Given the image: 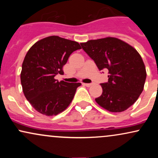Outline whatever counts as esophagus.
Masks as SVG:
<instances>
[{"label": "esophagus", "instance_id": "obj_1", "mask_svg": "<svg viewBox=\"0 0 158 158\" xmlns=\"http://www.w3.org/2000/svg\"><path fill=\"white\" fill-rule=\"evenodd\" d=\"M83 85H85V86H87V87H90L92 85L91 83H83Z\"/></svg>", "mask_w": 158, "mask_h": 158}]
</instances>
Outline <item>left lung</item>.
<instances>
[{"mask_svg":"<svg viewBox=\"0 0 158 158\" xmlns=\"http://www.w3.org/2000/svg\"><path fill=\"white\" fill-rule=\"evenodd\" d=\"M80 44L99 70H108V81L100 84L102 94L95 99L96 102L110 112L128 109L142 93L146 79V68L139 52L114 37L90 40Z\"/></svg>","mask_w":158,"mask_h":158,"instance_id":"left-lung-1","label":"left lung"}]
</instances>
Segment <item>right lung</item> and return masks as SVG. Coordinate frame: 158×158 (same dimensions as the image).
<instances>
[{
    "instance_id": "add662e5",
    "label": "right lung",
    "mask_w": 158,
    "mask_h": 158,
    "mask_svg": "<svg viewBox=\"0 0 158 158\" xmlns=\"http://www.w3.org/2000/svg\"><path fill=\"white\" fill-rule=\"evenodd\" d=\"M81 49L77 41L52 35L39 40L27 52L22 64L21 82L25 97L35 109L46 116L64 110L73 100L81 83L59 81L69 56Z\"/></svg>"
}]
</instances>
